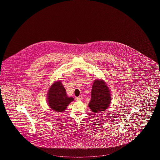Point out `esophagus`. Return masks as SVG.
I'll return each mask as SVG.
<instances>
[{
    "mask_svg": "<svg viewBox=\"0 0 160 160\" xmlns=\"http://www.w3.org/2000/svg\"><path fill=\"white\" fill-rule=\"evenodd\" d=\"M83 98V97H82V96L81 95V96H79V97H77L76 99L77 101H81L82 99Z\"/></svg>",
    "mask_w": 160,
    "mask_h": 160,
    "instance_id": "obj_1",
    "label": "esophagus"
}]
</instances>
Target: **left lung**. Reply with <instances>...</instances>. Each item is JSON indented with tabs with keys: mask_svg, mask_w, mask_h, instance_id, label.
Here are the masks:
<instances>
[{
	"mask_svg": "<svg viewBox=\"0 0 160 160\" xmlns=\"http://www.w3.org/2000/svg\"><path fill=\"white\" fill-rule=\"evenodd\" d=\"M110 91L102 80H95L92 85L91 99L89 103L90 109L93 113H102L110 106L111 101Z\"/></svg>",
	"mask_w": 160,
	"mask_h": 160,
	"instance_id": "1",
	"label": "left lung"
}]
</instances>
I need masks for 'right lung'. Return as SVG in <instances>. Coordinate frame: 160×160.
Segmentation results:
<instances>
[{"label":"right lung","instance_id":"obj_1","mask_svg":"<svg viewBox=\"0 0 160 160\" xmlns=\"http://www.w3.org/2000/svg\"><path fill=\"white\" fill-rule=\"evenodd\" d=\"M73 101L72 97L67 96L61 81L54 82L50 87L47 93V102L48 106L54 112H63Z\"/></svg>","mask_w":160,"mask_h":160}]
</instances>
